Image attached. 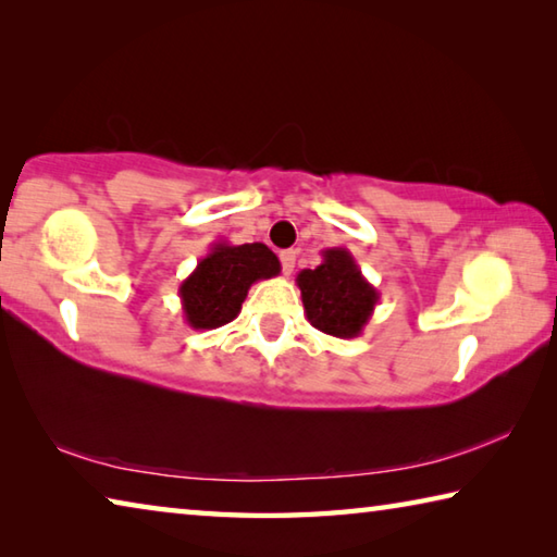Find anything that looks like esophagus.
Segmentation results:
<instances>
[{"instance_id": "34e87169", "label": "esophagus", "mask_w": 557, "mask_h": 557, "mask_svg": "<svg viewBox=\"0 0 557 557\" xmlns=\"http://www.w3.org/2000/svg\"><path fill=\"white\" fill-rule=\"evenodd\" d=\"M280 262H282V272H285V275H292V270H295V262H297V250H282Z\"/></svg>"}]
</instances>
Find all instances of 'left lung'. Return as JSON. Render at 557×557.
I'll use <instances>...</instances> for the list:
<instances>
[{
	"label": "left lung",
	"instance_id": "1",
	"mask_svg": "<svg viewBox=\"0 0 557 557\" xmlns=\"http://www.w3.org/2000/svg\"><path fill=\"white\" fill-rule=\"evenodd\" d=\"M297 287L309 324L336 338L361 336L381 299L346 248L322 250V265L301 270Z\"/></svg>",
	"mask_w": 557,
	"mask_h": 557
}]
</instances>
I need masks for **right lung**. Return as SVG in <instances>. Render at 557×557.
<instances>
[{"instance_id":"obj_1","label":"right lung","mask_w":557,"mask_h":557,"mask_svg":"<svg viewBox=\"0 0 557 557\" xmlns=\"http://www.w3.org/2000/svg\"><path fill=\"white\" fill-rule=\"evenodd\" d=\"M280 260L265 243L231 245L219 240L178 285L184 319L191 329H219L240 314L258 280L280 275Z\"/></svg>"}]
</instances>
